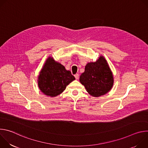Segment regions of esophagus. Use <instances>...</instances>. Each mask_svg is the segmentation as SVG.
<instances>
[{
  "mask_svg": "<svg viewBox=\"0 0 148 148\" xmlns=\"http://www.w3.org/2000/svg\"><path fill=\"white\" fill-rule=\"evenodd\" d=\"M74 77H75L76 79H78L79 78V74H76L74 75Z\"/></svg>",
  "mask_w": 148,
  "mask_h": 148,
  "instance_id": "1",
  "label": "esophagus"
}]
</instances>
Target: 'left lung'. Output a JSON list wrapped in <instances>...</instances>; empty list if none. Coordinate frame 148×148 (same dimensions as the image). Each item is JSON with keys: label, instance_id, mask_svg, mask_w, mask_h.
<instances>
[{"label": "left lung", "instance_id": "1", "mask_svg": "<svg viewBox=\"0 0 148 148\" xmlns=\"http://www.w3.org/2000/svg\"><path fill=\"white\" fill-rule=\"evenodd\" d=\"M79 81L93 97H99L110 91L113 86L114 78L104 57L101 56L96 62L88 63L85 71L80 75Z\"/></svg>", "mask_w": 148, "mask_h": 148}]
</instances>
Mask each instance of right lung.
<instances>
[{
    "label": "right lung",
    "mask_w": 148,
    "mask_h": 148,
    "mask_svg": "<svg viewBox=\"0 0 148 148\" xmlns=\"http://www.w3.org/2000/svg\"><path fill=\"white\" fill-rule=\"evenodd\" d=\"M74 79L70 71L49 57L40 73L38 85L41 92L53 97L64 91L67 86Z\"/></svg>",
    "instance_id": "1"
}]
</instances>
